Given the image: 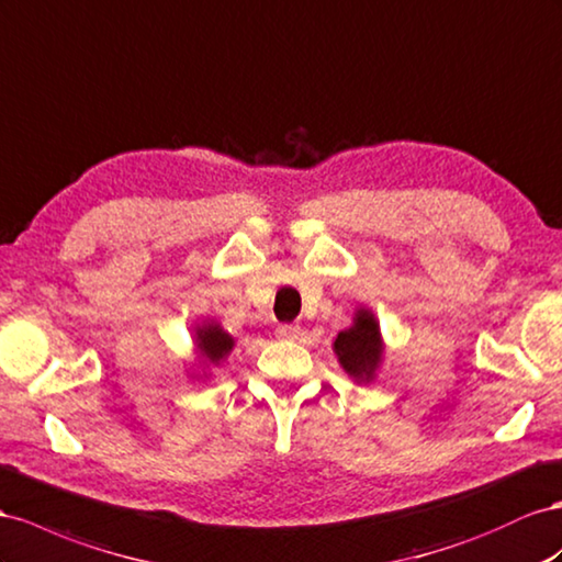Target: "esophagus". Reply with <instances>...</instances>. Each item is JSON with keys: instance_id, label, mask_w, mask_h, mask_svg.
I'll return each instance as SVG.
<instances>
[{"instance_id": "1", "label": "esophagus", "mask_w": 562, "mask_h": 562, "mask_svg": "<svg viewBox=\"0 0 562 562\" xmlns=\"http://www.w3.org/2000/svg\"><path fill=\"white\" fill-rule=\"evenodd\" d=\"M277 333H279L281 338L291 340V338H297V336H300V326H297V324H281V326L277 328Z\"/></svg>"}]
</instances>
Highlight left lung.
Listing matches in <instances>:
<instances>
[{"label":"left lung","instance_id":"1","mask_svg":"<svg viewBox=\"0 0 562 562\" xmlns=\"http://www.w3.org/2000/svg\"><path fill=\"white\" fill-rule=\"evenodd\" d=\"M333 352L355 383L367 385L375 381L385 359V340L371 307L359 305L355 310L352 324L333 340Z\"/></svg>","mask_w":562,"mask_h":562}]
</instances>
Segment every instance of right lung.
Returning <instances> with one entry per match:
<instances>
[{
	"mask_svg": "<svg viewBox=\"0 0 562 562\" xmlns=\"http://www.w3.org/2000/svg\"><path fill=\"white\" fill-rule=\"evenodd\" d=\"M193 363L189 369L191 381H207L212 369L222 367L226 357L232 355L236 347V338L226 333L217 318L205 316L203 322L193 324Z\"/></svg>",
	"mask_w": 562,
	"mask_h": 562,
	"instance_id": "obj_1",
	"label": "right lung"
}]
</instances>
